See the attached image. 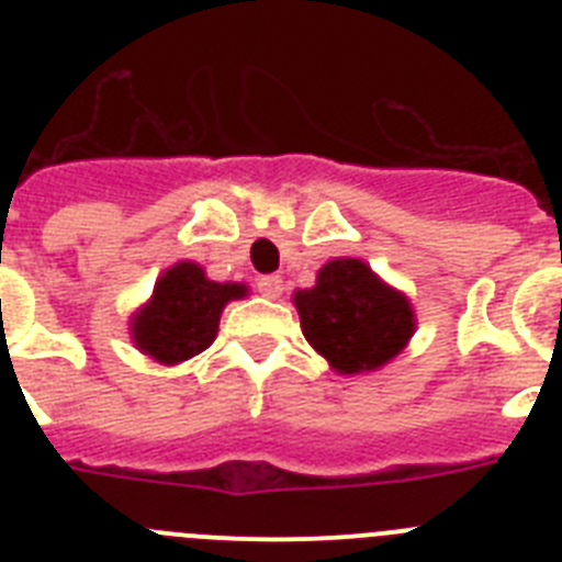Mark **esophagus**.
Here are the masks:
<instances>
[{
    "instance_id": "obj_1",
    "label": "esophagus",
    "mask_w": 562,
    "mask_h": 562,
    "mask_svg": "<svg viewBox=\"0 0 562 562\" xmlns=\"http://www.w3.org/2000/svg\"><path fill=\"white\" fill-rule=\"evenodd\" d=\"M256 286L261 295L272 297V301H276V297H281V292H284V281H281L278 276H261L256 281Z\"/></svg>"
}]
</instances>
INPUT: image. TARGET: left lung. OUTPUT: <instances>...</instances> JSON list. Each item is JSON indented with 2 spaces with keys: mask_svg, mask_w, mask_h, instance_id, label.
<instances>
[{
  "mask_svg": "<svg viewBox=\"0 0 562 562\" xmlns=\"http://www.w3.org/2000/svg\"><path fill=\"white\" fill-rule=\"evenodd\" d=\"M301 329L340 374L374 371L414 335L408 297L391 290L360 258H337L312 290L295 292Z\"/></svg>",
  "mask_w": 562,
  "mask_h": 562,
  "instance_id": "1",
  "label": "left lung"
}]
</instances>
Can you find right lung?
Listing matches in <instances>:
<instances>
[{"label":"right lung","instance_id":"add662e5","mask_svg":"<svg viewBox=\"0 0 562 562\" xmlns=\"http://www.w3.org/2000/svg\"><path fill=\"white\" fill-rule=\"evenodd\" d=\"M241 295V284L207 281L202 267L182 261L162 272L151 301L132 321L134 342L166 366L188 360L211 346L225 304Z\"/></svg>","mask_w":562,"mask_h":562}]
</instances>
